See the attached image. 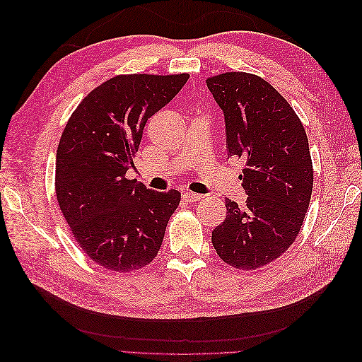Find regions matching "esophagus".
<instances>
[{"label":"esophagus","mask_w":362,"mask_h":362,"mask_svg":"<svg viewBox=\"0 0 362 362\" xmlns=\"http://www.w3.org/2000/svg\"><path fill=\"white\" fill-rule=\"evenodd\" d=\"M182 199L187 201L190 204H194L202 199V194H198V193H193V192H184L182 193Z\"/></svg>","instance_id":"esophagus-1"}]
</instances>
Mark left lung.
Instances as JSON below:
<instances>
[{
	"instance_id": "obj_1",
	"label": "left lung",
	"mask_w": 362,
	"mask_h": 362,
	"mask_svg": "<svg viewBox=\"0 0 362 362\" xmlns=\"http://www.w3.org/2000/svg\"><path fill=\"white\" fill-rule=\"evenodd\" d=\"M222 108L228 157L246 164L242 206L226 198L225 221L211 242L226 264L258 269L281 257L298 237L313 192L308 137L298 115L266 80L226 72L206 80Z\"/></svg>"
}]
</instances>
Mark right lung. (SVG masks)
Wrapping results in <instances>:
<instances>
[{"label":"right lung","instance_id":"add662e5","mask_svg":"<svg viewBox=\"0 0 362 362\" xmlns=\"http://www.w3.org/2000/svg\"><path fill=\"white\" fill-rule=\"evenodd\" d=\"M189 74L117 75L87 95L64 128L56 157V194L87 257L133 272L158 254L178 190L127 180L148 119L169 104Z\"/></svg>","mask_w":362,"mask_h":362}]
</instances>
